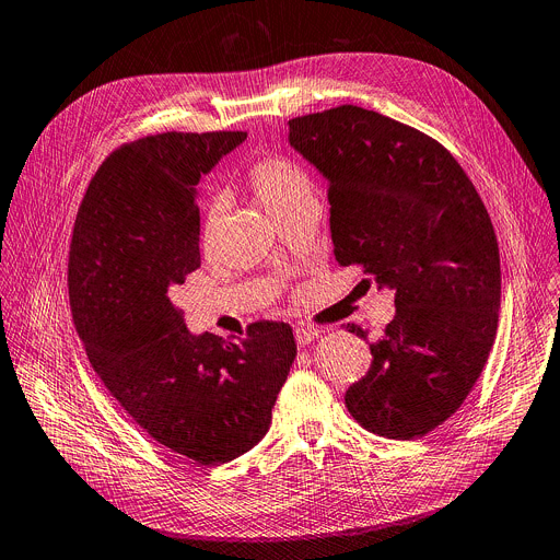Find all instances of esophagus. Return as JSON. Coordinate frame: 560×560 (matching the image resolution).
Here are the masks:
<instances>
[{
    "label": "esophagus",
    "instance_id": "esophagus-1",
    "mask_svg": "<svg viewBox=\"0 0 560 560\" xmlns=\"http://www.w3.org/2000/svg\"><path fill=\"white\" fill-rule=\"evenodd\" d=\"M315 338H319V330L315 326H296L294 328V340L300 347L311 345Z\"/></svg>",
    "mask_w": 560,
    "mask_h": 560
}]
</instances>
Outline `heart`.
Masks as SVG:
<instances>
[{
	"mask_svg": "<svg viewBox=\"0 0 560 560\" xmlns=\"http://www.w3.org/2000/svg\"><path fill=\"white\" fill-rule=\"evenodd\" d=\"M247 184L254 196L264 202L275 218L300 205L302 200L313 198V177L311 173L292 158L285 155H266L258 158L247 168ZM218 232V209L211 207L202 220V247L209 249L215 243Z\"/></svg>",
	"mask_w": 560,
	"mask_h": 560,
	"instance_id": "heart-1",
	"label": "heart"
}]
</instances>
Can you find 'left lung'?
Returning <instances> with one entry per match:
<instances>
[{
	"label": "left lung",
	"mask_w": 560,
	"mask_h": 560,
	"mask_svg": "<svg viewBox=\"0 0 560 560\" xmlns=\"http://www.w3.org/2000/svg\"><path fill=\"white\" fill-rule=\"evenodd\" d=\"M288 139L328 179L338 264L394 290L396 315L347 409L378 436H423L462 407L495 340L502 279L489 211L436 139L374 109L294 117Z\"/></svg>",
	"instance_id": "left-lung-1"
}]
</instances>
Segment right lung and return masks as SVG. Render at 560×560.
<instances>
[{
	"mask_svg": "<svg viewBox=\"0 0 560 560\" xmlns=\"http://www.w3.org/2000/svg\"><path fill=\"white\" fill-rule=\"evenodd\" d=\"M245 137L173 130L121 143L94 173L69 245L71 317L98 378L145 434L200 466L266 436L296 355L283 322L222 342L186 330L175 304L200 268V173Z\"/></svg>",
	"mask_w": 560,
	"mask_h": 560,
	"instance_id": "add662e5",
	"label": "right lung"
}]
</instances>
